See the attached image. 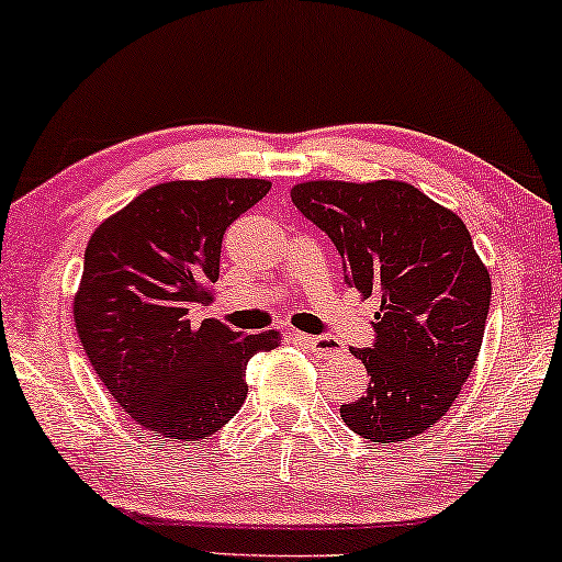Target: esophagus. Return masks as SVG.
I'll use <instances>...</instances> for the list:
<instances>
[{
	"label": "esophagus",
	"mask_w": 562,
	"mask_h": 562,
	"mask_svg": "<svg viewBox=\"0 0 562 562\" xmlns=\"http://www.w3.org/2000/svg\"><path fill=\"white\" fill-rule=\"evenodd\" d=\"M296 340H302L317 358H333L342 350V345L335 337H314V335H296Z\"/></svg>",
	"instance_id": "esophagus-1"
}]
</instances>
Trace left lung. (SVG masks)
Wrapping results in <instances>:
<instances>
[{
	"label": "left lung",
	"instance_id": "left-lung-1",
	"mask_svg": "<svg viewBox=\"0 0 562 562\" xmlns=\"http://www.w3.org/2000/svg\"><path fill=\"white\" fill-rule=\"evenodd\" d=\"M291 202L335 243L345 281L381 299L379 340L352 348L371 386L342 422L371 442L412 440L448 414L481 352L491 276L465 222L396 179L302 181Z\"/></svg>",
	"mask_w": 562,
	"mask_h": 562
}]
</instances>
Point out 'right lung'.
Here are the masks:
<instances>
[{"instance_id": "obj_1", "label": "right lung", "mask_w": 562, "mask_h": 562, "mask_svg": "<svg viewBox=\"0 0 562 562\" xmlns=\"http://www.w3.org/2000/svg\"><path fill=\"white\" fill-rule=\"evenodd\" d=\"M268 189L266 179L156 183L89 237L76 333L114 402L153 437L217 432L248 394V360L279 348L276 329L243 335L189 319L194 304H212L225 229Z\"/></svg>"}]
</instances>
